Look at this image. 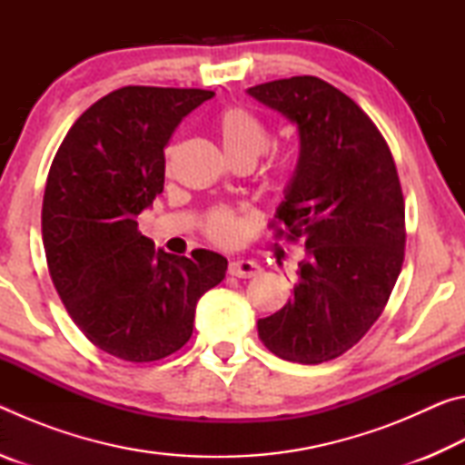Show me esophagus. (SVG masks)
<instances>
[{"mask_svg":"<svg viewBox=\"0 0 465 465\" xmlns=\"http://www.w3.org/2000/svg\"><path fill=\"white\" fill-rule=\"evenodd\" d=\"M227 272L232 274V277H238V279H250V277H256L258 272H261V264L254 262V261H233L227 266Z\"/></svg>","mask_w":465,"mask_h":465,"instance_id":"obj_1","label":"esophagus"}]
</instances>
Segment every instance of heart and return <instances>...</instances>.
<instances>
[{"label": "heart", "instance_id": "heart-1", "mask_svg": "<svg viewBox=\"0 0 465 465\" xmlns=\"http://www.w3.org/2000/svg\"><path fill=\"white\" fill-rule=\"evenodd\" d=\"M217 131L230 160L250 157L256 162L271 145L266 124L242 106L223 110L217 119ZM207 233L219 243H233L240 235V219L230 209H215L207 219Z\"/></svg>", "mask_w": 465, "mask_h": 465}]
</instances>
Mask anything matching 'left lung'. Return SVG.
<instances>
[{"label":"left lung","mask_w":465,"mask_h":465,"mask_svg":"<svg viewBox=\"0 0 465 465\" xmlns=\"http://www.w3.org/2000/svg\"><path fill=\"white\" fill-rule=\"evenodd\" d=\"M297 127L299 157L282 191L279 235L302 238L293 297L258 336L274 355L318 365L365 336L404 262V199L388 143L371 119L313 75L246 90Z\"/></svg>","instance_id":"1"}]
</instances>
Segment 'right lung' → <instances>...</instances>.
Here are the masks:
<instances>
[{
	"mask_svg": "<svg viewBox=\"0 0 465 465\" xmlns=\"http://www.w3.org/2000/svg\"><path fill=\"white\" fill-rule=\"evenodd\" d=\"M215 92L127 85L85 110L63 139L43 199V243L69 316L108 355L149 363L188 342L196 302L227 258L155 250L137 215L163 191L172 133Z\"/></svg>",
	"mask_w": 465,
	"mask_h": 465,
	"instance_id": "1",
	"label": "right lung"
}]
</instances>
